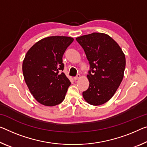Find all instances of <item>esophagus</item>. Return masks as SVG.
Returning a JSON list of instances; mask_svg holds the SVG:
<instances>
[{"instance_id":"1","label":"esophagus","mask_w":147,"mask_h":147,"mask_svg":"<svg viewBox=\"0 0 147 147\" xmlns=\"http://www.w3.org/2000/svg\"><path fill=\"white\" fill-rule=\"evenodd\" d=\"M80 77H81V76L80 75V74H78V76H76V77H74V80H75V81L78 80H79V79L80 78Z\"/></svg>"}]
</instances>
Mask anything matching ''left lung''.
Returning a JSON list of instances; mask_svg holds the SVG:
<instances>
[{"label": "left lung", "instance_id": "1", "mask_svg": "<svg viewBox=\"0 0 147 147\" xmlns=\"http://www.w3.org/2000/svg\"><path fill=\"white\" fill-rule=\"evenodd\" d=\"M84 49L90 64L87 76L89 86L83 92L90 105H103L114 96L123 78L125 57L119 45L102 33H92L76 38Z\"/></svg>", "mask_w": 147, "mask_h": 147}]
</instances>
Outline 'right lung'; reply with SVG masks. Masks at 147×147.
<instances>
[{"instance_id": "obj_1", "label": "right lung", "mask_w": 147, "mask_h": 147, "mask_svg": "<svg viewBox=\"0 0 147 147\" xmlns=\"http://www.w3.org/2000/svg\"><path fill=\"white\" fill-rule=\"evenodd\" d=\"M72 37L51 36L36 42L27 52L22 64L24 78L35 100L47 107L64 100L71 82L61 71L62 56L74 41Z\"/></svg>"}]
</instances>
